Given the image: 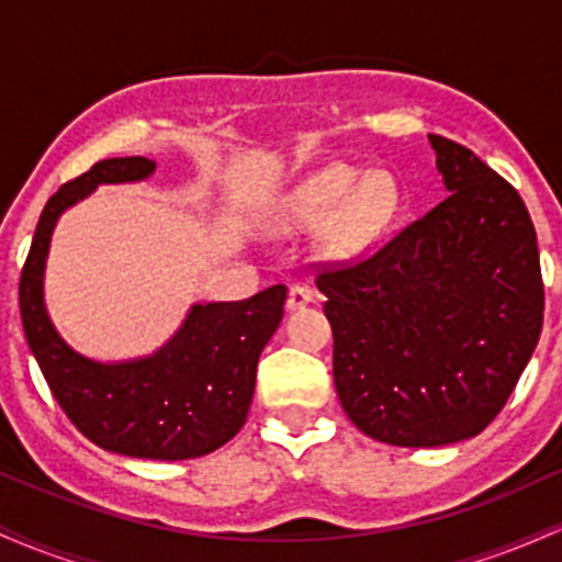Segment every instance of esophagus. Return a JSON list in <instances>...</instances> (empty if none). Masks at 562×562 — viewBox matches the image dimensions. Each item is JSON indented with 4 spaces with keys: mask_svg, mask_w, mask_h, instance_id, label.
Segmentation results:
<instances>
[{
    "mask_svg": "<svg viewBox=\"0 0 562 562\" xmlns=\"http://www.w3.org/2000/svg\"><path fill=\"white\" fill-rule=\"evenodd\" d=\"M312 301H314L312 290L303 288V285H290V290H288V308H290V312H293V308H303L306 303H312Z\"/></svg>",
    "mask_w": 562,
    "mask_h": 562,
    "instance_id": "1",
    "label": "esophagus"
}]
</instances>
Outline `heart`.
<instances>
[{
	"label": "heart",
	"mask_w": 562,
	"mask_h": 562,
	"mask_svg": "<svg viewBox=\"0 0 562 562\" xmlns=\"http://www.w3.org/2000/svg\"><path fill=\"white\" fill-rule=\"evenodd\" d=\"M402 192L385 171L367 173L346 164H333L306 177L280 198L272 227L280 232L317 229L327 256H351L362 250L396 218Z\"/></svg>",
	"instance_id": "heart-1"
}]
</instances>
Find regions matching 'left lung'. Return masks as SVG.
I'll use <instances>...</instances> for the list:
<instances>
[{
	"instance_id": "left-lung-1",
	"label": "left lung",
	"mask_w": 562,
	"mask_h": 562,
	"mask_svg": "<svg viewBox=\"0 0 562 562\" xmlns=\"http://www.w3.org/2000/svg\"><path fill=\"white\" fill-rule=\"evenodd\" d=\"M428 139L449 198L370 259L317 277L348 420L415 449L479 436L544 319L537 232L518 190L468 147Z\"/></svg>"
}]
</instances>
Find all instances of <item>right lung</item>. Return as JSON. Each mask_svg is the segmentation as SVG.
I'll return each mask as SVG.
<instances>
[{
  "instance_id": "obj_1",
  "label": "right lung",
  "mask_w": 562,
  "mask_h": 562,
  "mask_svg": "<svg viewBox=\"0 0 562 562\" xmlns=\"http://www.w3.org/2000/svg\"><path fill=\"white\" fill-rule=\"evenodd\" d=\"M153 171L150 158H108L47 200L21 274V319L49 391L89 441L124 457L173 462L211 454L243 428L256 364L280 327L288 288L192 303L182 327L150 357L97 362L66 344L44 303L57 218L100 184L142 182Z\"/></svg>"
}]
</instances>
